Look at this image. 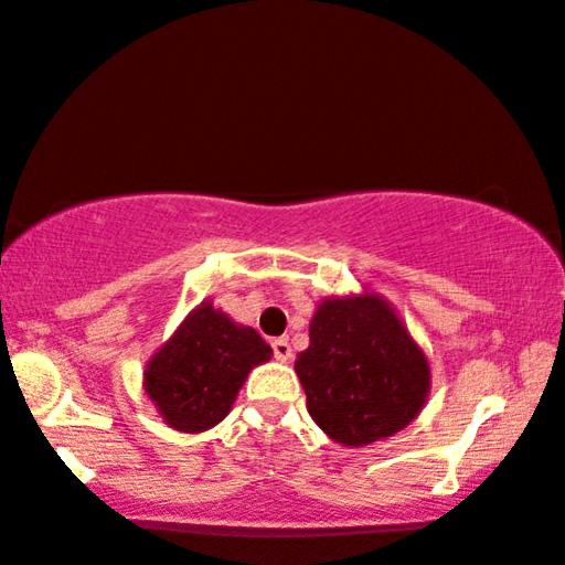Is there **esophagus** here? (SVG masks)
I'll return each instance as SVG.
<instances>
[{
    "mask_svg": "<svg viewBox=\"0 0 565 565\" xmlns=\"http://www.w3.org/2000/svg\"><path fill=\"white\" fill-rule=\"evenodd\" d=\"M270 349H274L276 361H289L291 359V345H289L287 338H276V341H270Z\"/></svg>",
    "mask_w": 565,
    "mask_h": 565,
    "instance_id": "1",
    "label": "esophagus"
}]
</instances>
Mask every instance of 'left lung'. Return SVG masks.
<instances>
[{"label":"left lung","mask_w":565,"mask_h":565,"mask_svg":"<svg viewBox=\"0 0 565 565\" xmlns=\"http://www.w3.org/2000/svg\"><path fill=\"white\" fill-rule=\"evenodd\" d=\"M315 424L343 447L403 431L428 397L426 353L380 295L322 299L295 361Z\"/></svg>","instance_id":"left-lung-1"}]
</instances>
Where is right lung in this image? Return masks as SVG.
Masks as SVG:
<instances>
[{
	"label": "right lung",
	"instance_id": "right-lung-1",
	"mask_svg": "<svg viewBox=\"0 0 565 565\" xmlns=\"http://www.w3.org/2000/svg\"><path fill=\"white\" fill-rule=\"evenodd\" d=\"M270 353L253 328L237 326L204 302L149 359L145 390L170 428L206 431L227 416L247 374Z\"/></svg>",
	"mask_w": 565,
	"mask_h": 565
}]
</instances>
